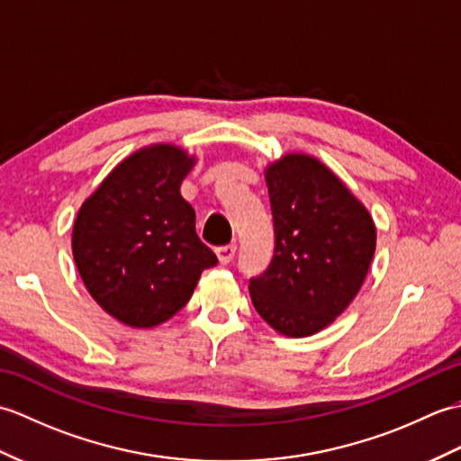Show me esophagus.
Returning <instances> with one entry per match:
<instances>
[{
	"label": "esophagus",
	"mask_w": 461,
	"mask_h": 461,
	"mask_svg": "<svg viewBox=\"0 0 461 461\" xmlns=\"http://www.w3.org/2000/svg\"><path fill=\"white\" fill-rule=\"evenodd\" d=\"M236 251H238L236 243H230V246H221V248L215 249V253H218V259H220V263H223V266L236 258Z\"/></svg>",
	"instance_id": "obj_1"
}]
</instances>
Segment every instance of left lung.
<instances>
[{
	"label": "left lung",
	"instance_id": "obj_1",
	"mask_svg": "<svg viewBox=\"0 0 461 461\" xmlns=\"http://www.w3.org/2000/svg\"><path fill=\"white\" fill-rule=\"evenodd\" d=\"M266 180L276 249L269 267L249 279L253 307L281 335H315L357 297L375 256V223L311 156L287 154Z\"/></svg>",
	"mask_w": 461,
	"mask_h": 461
}]
</instances>
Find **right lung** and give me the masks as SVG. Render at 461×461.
<instances>
[{
	"instance_id": "right-lung-1",
	"label": "right lung",
	"mask_w": 461,
	"mask_h": 461,
	"mask_svg": "<svg viewBox=\"0 0 461 461\" xmlns=\"http://www.w3.org/2000/svg\"><path fill=\"white\" fill-rule=\"evenodd\" d=\"M194 158L172 144L134 152L86 200L73 228V256L99 305L124 325L168 321L218 263L195 233L180 184Z\"/></svg>"
}]
</instances>
